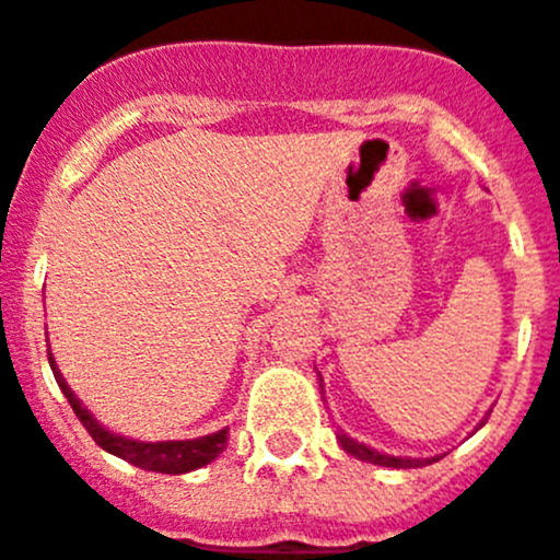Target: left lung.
<instances>
[{
    "instance_id": "obj_1",
    "label": "left lung",
    "mask_w": 560,
    "mask_h": 560,
    "mask_svg": "<svg viewBox=\"0 0 560 560\" xmlns=\"http://www.w3.org/2000/svg\"><path fill=\"white\" fill-rule=\"evenodd\" d=\"M339 445L345 447V453H351V456L362 458V462L378 464V467H395V469H411V467H425V464L436 462V458H398V456H384V453L373 451V447L362 445L357 439L345 436L339 433Z\"/></svg>"
}]
</instances>
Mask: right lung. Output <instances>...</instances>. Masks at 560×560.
Returning a JSON list of instances; mask_svg holds the SVG:
<instances>
[{
	"mask_svg": "<svg viewBox=\"0 0 560 560\" xmlns=\"http://www.w3.org/2000/svg\"><path fill=\"white\" fill-rule=\"evenodd\" d=\"M49 364H51V373H55L57 386H60L62 395L68 398L71 409H74L77 420H80L82 425H85V431L93 436V442H96L98 447H104L107 453H113V456L135 464V467L151 469V472L182 475V472H190V469L203 467V464H209L212 458H218L223 451H226L229 428H223V431L218 433H209V436H201V439H185V442H135V439L104 431V428L88 415L85 406L77 400L74 392L68 389L66 378H62L60 370H57L51 353H49Z\"/></svg>",
	"mask_w": 560,
	"mask_h": 560,
	"instance_id": "right-lung-1",
	"label": "right lung"
}]
</instances>
